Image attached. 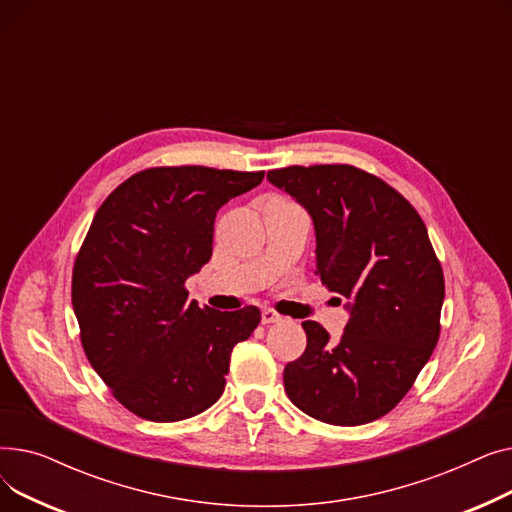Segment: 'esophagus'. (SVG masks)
Here are the masks:
<instances>
[{
    "label": "esophagus",
    "instance_id": "1",
    "mask_svg": "<svg viewBox=\"0 0 512 512\" xmlns=\"http://www.w3.org/2000/svg\"><path fill=\"white\" fill-rule=\"evenodd\" d=\"M282 319L284 317L280 313L272 311V309H263L261 311V321H263V324H278V321H282Z\"/></svg>",
    "mask_w": 512,
    "mask_h": 512
}]
</instances>
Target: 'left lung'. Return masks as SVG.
<instances>
[{"instance_id": "left-lung-1", "label": "left lung", "mask_w": 512, "mask_h": 512, "mask_svg": "<svg viewBox=\"0 0 512 512\" xmlns=\"http://www.w3.org/2000/svg\"><path fill=\"white\" fill-rule=\"evenodd\" d=\"M267 180L311 215L315 274L351 313L336 342L303 321L307 348L284 367V390L330 425L380 419L411 390L440 338L444 274L421 215L355 166H290Z\"/></svg>"}]
</instances>
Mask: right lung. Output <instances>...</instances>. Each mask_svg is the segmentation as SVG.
<instances>
[{"label":"right lung","mask_w":512,"mask_h":512,"mask_svg":"<svg viewBox=\"0 0 512 512\" xmlns=\"http://www.w3.org/2000/svg\"><path fill=\"white\" fill-rule=\"evenodd\" d=\"M263 172L149 168L97 209L72 272V307L89 363L120 405L149 421L195 417L226 386L232 348L259 326L188 301L184 282L211 259L215 213Z\"/></svg>","instance_id":"obj_1"}]
</instances>
